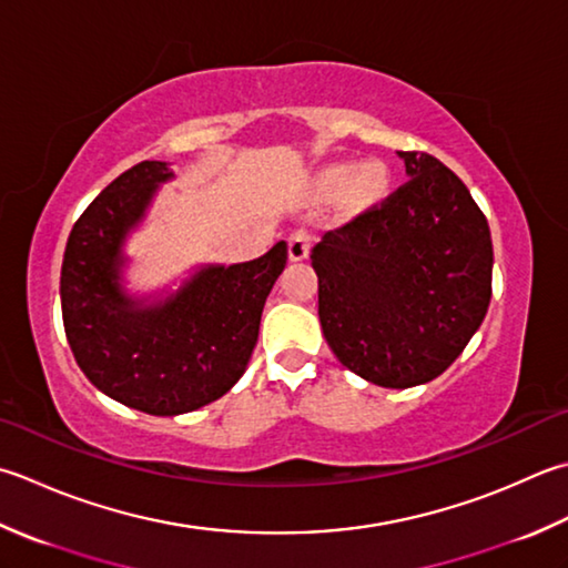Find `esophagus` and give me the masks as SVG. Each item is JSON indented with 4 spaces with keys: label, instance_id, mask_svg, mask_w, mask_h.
<instances>
[{
    "label": "esophagus",
    "instance_id": "1",
    "mask_svg": "<svg viewBox=\"0 0 568 568\" xmlns=\"http://www.w3.org/2000/svg\"><path fill=\"white\" fill-rule=\"evenodd\" d=\"M315 236L305 229L295 231L291 239H287V258L291 261H305L310 255V248H313Z\"/></svg>",
    "mask_w": 568,
    "mask_h": 568
}]
</instances>
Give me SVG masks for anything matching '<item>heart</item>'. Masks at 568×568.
Listing matches in <instances>:
<instances>
[{
  "instance_id": "1",
  "label": "heart",
  "mask_w": 568,
  "mask_h": 568,
  "mask_svg": "<svg viewBox=\"0 0 568 568\" xmlns=\"http://www.w3.org/2000/svg\"><path fill=\"white\" fill-rule=\"evenodd\" d=\"M320 186L325 194L349 192L354 202H366V199H374L384 192L386 172L376 164H337L322 172Z\"/></svg>"
}]
</instances>
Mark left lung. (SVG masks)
<instances>
[{
    "mask_svg": "<svg viewBox=\"0 0 568 568\" xmlns=\"http://www.w3.org/2000/svg\"><path fill=\"white\" fill-rule=\"evenodd\" d=\"M398 158L408 182L327 231L310 255L329 349L386 388L446 372L493 297L490 226L468 186L428 152Z\"/></svg>",
    "mask_w": 568,
    "mask_h": 568,
    "instance_id": "obj_1",
    "label": "left lung"
}]
</instances>
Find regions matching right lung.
Returning <instances> with one entry per match:
<instances>
[{"mask_svg": "<svg viewBox=\"0 0 568 568\" xmlns=\"http://www.w3.org/2000/svg\"><path fill=\"white\" fill-rule=\"evenodd\" d=\"M166 162L144 160L100 192L71 229L61 313L71 352L100 392L152 416H180L224 396L246 372L285 241L261 258L204 265L162 300L132 297L120 277L128 233L148 214Z\"/></svg>", "mask_w": 568, "mask_h": 568, "instance_id": "obj_1", "label": "right lung"}]
</instances>
